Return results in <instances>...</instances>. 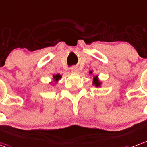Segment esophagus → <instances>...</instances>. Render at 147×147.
<instances>
[{"mask_svg": "<svg viewBox=\"0 0 147 147\" xmlns=\"http://www.w3.org/2000/svg\"><path fill=\"white\" fill-rule=\"evenodd\" d=\"M71 71L72 72V73H77L78 71H79V68L77 66H72L71 68Z\"/></svg>", "mask_w": 147, "mask_h": 147, "instance_id": "1", "label": "esophagus"}]
</instances>
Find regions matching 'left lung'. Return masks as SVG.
<instances>
[{"label":"left lung","instance_id":"8db88e82","mask_svg":"<svg viewBox=\"0 0 147 147\" xmlns=\"http://www.w3.org/2000/svg\"><path fill=\"white\" fill-rule=\"evenodd\" d=\"M90 73H92V71H90ZM93 85H95L96 86H100V82H99V80L97 79V76H96L93 78Z\"/></svg>","mask_w":147,"mask_h":147}]
</instances>
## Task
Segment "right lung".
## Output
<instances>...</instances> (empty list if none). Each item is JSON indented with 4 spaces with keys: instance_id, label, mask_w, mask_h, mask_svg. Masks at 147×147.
I'll return each mask as SVG.
<instances>
[{
    "instance_id": "obj_1",
    "label": "right lung",
    "mask_w": 147,
    "mask_h": 147,
    "mask_svg": "<svg viewBox=\"0 0 147 147\" xmlns=\"http://www.w3.org/2000/svg\"><path fill=\"white\" fill-rule=\"evenodd\" d=\"M53 77H54V79L55 80V81H57L58 79H61V76H60L59 74H57V75H56V76H53Z\"/></svg>"
}]
</instances>
